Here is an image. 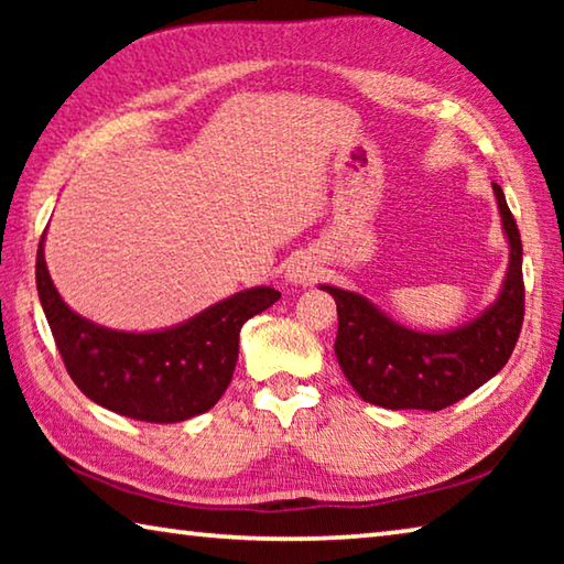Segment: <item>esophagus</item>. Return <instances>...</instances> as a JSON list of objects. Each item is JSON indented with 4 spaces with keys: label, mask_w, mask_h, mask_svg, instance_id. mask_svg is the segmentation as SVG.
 <instances>
[{
    "label": "esophagus",
    "mask_w": 564,
    "mask_h": 564,
    "mask_svg": "<svg viewBox=\"0 0 564 564\" xmlns=\"http://www.w3.org/2000/svg\"><path fill=\"white\" fill-rule=\"evenodd\" d=\"M318 275V265L308 256H295V259L289 263L285 269V281L293 285H308L311 281H316Z\"/></svg>",
    "instance_id": "esophagus-1"
}]
</instances>
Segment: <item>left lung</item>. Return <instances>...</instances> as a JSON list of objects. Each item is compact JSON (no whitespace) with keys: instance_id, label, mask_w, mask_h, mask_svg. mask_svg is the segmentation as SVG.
Listing matches in <instances>:
<instances>
[{"instance_id":"obj_1","label":"left lung","mask_w":564,"mask_h":564,"mask_svg":"<svg viewBox=\"0 0 564 564\" xmlns=\"http://www.w3.org/2000/svg\"><path fill=\"white\" fill-rule=\"evenodd\" d=\"M510 261L495 301L445 330L408 328L362 293L321 283L338 305L336 358L352 390L390 410H443L488 383L518 343L524 313L522 243L498 184H492Z\"/></svg>"}]
</instances>
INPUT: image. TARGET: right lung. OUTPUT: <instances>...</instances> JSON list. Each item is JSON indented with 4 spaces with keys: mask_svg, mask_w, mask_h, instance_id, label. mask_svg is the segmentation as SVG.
I'll use <instances>...</instances> for the list:
<instances>
[{
    "mask_svg": "<svg viewBox=\"0 0 564 564\" xmlns=\"http://www.w3.org/2000/svg\"><path fill=\"white\" fill-rule=\"evenodd\" d=\"M36 248V291L64 366L84 395L144 423H181L206 413L231 383L238 333L281 299L271 285L238 291L194 318L159 330H117L69 308Z\"/></svg>",
    "mask_w": 564,
    "mask_h": 564,
    "instance_id": "obj_1",
    "label": "right lung"
}]
</instances>
